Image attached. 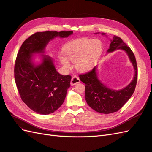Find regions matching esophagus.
<instances>
[{
	"mask_svg": "<svg viewBox=\"0 0 152 152\" xmlns=\"http://www.w3.org/2000/svg\"><path fill=\"white\" fill-rule=\"evenodd\" d=\"M80 83V78L78 77L75 76L72 77L71 79V86H75L77 83Z\"/></svg>",
	"mask_w": 152,
	"mask_h": 152,
	"instance_id": "1",
	"label": "esophagus"
}]
</instances>
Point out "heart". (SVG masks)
I'll return each instance as SVG.
<instances>
[{
    "label": "heart",
    "mask_w": 152,
    "mask_h": 152,
    "mask_svg": "<svg viewBox=\"0 0 152 152\" xmlns=\"http://www.w3.org/2000/svg\"><path fill=\"white\" fill-rule=\"evenodd\" d=\"M102 49V45L99 39H83L69 43L64 49V54L68 60L76 63L77 69L86 71L91 69L97 61ZM67 59L64 56L60 57L63 66L69 68L71 64Z\"/></svg>",
    "instance_id": "heart-1"
}]
</instances>
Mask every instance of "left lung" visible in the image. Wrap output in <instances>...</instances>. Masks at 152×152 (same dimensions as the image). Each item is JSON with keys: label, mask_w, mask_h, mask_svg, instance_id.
<instances>
[{"label": "left lung", "mask_w": 152, "mask_h": 152, "mask_svg": "<svg viewBox=\"0 0 152 152\" xmlns=\"http://www.w3.org/2000/svg\"><path fill=\"white\" fill-rule=\"evenodd\" d=\"M105 35V34H102ZM107 50L108 53L121 49L127 53L135 71L133 80L124 89L114 90L102 83L97 75V66L91 71L79 76L85 84L86 101L89 106L96 112L102 114H110L121 109L132 96L137 81V65L132 51L122 39L114 35Z\"/></svg>", "instance_id": "left-lung-1"}]
</instances>
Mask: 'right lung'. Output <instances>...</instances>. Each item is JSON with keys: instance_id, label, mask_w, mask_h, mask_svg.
Returning a JSON list of instances; mask_svg holds the SVG:
<instances>
[{"instance_id": "right-lung-1", "label": "right lung", "mask_w": 152, "mask_h": 152, "mask_svg": "<svg viewBox=\"0 0 152 152\" xmlns=\"http://www.w3.org/2000/svg\"><path fill=\"white\" fill-rule=\"evenodd\" d=\"M72 34V31L37 32L25 39L18 52L14 68L17 88L23 102L38 114H50L61 106L70 87L71 76L58 73L53 60L46 55H42L40 64H35L32 55L43 53L54 38L68 37Z\"/></svg>"}]
</instances>
